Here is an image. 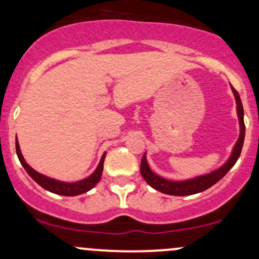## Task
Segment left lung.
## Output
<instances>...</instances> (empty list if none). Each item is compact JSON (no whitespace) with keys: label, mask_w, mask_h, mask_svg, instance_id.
Returning <instances> with one entry per match:
<instances>
[{"label":"left lung","mask_w":259,"mask_h":259,"mask_svg":"<svg viewBox=\"0 0 259 259\" xmlns=\"http://www.w3.org/2000/svg\"><path fill=\"white\" fill-rule=\"evenodd\" d=\"M233 96L236 100V111H237L238 124H240V136L238 140L236 141L235 146H233L232 152H231L230 157L227 160L222 164L219 168L213 169L210 173H205L201 175H196V177L189 178L184 180H170L165 179V178L160 177V175L155 174L149 166L148 160H147V154L144 153L143 158L141 162V175L143 179L146 180L147 184L151 185L153 189L160 191L163 194H168V195L174 196H188L194 195V194L201 193V191L206 190V189L212 186L213 184L219 182L221 178H224L227 174V171L235 165L237 159L240 158L242 146H243L244 141V121H243V106H242L241 97L238 95L237 91L231 86Z\"/></svg>","instance_id":"1"}]
</instances>
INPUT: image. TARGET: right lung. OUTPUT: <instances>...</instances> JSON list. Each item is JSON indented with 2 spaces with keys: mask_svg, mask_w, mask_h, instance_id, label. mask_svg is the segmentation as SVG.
I'll list each match as a JSON object with an SVG mask.
<instances>
[{
  "mask_svg": "<svg viewBox=\"0 0 259 259\" xmlns=\"http://www.w3.org/2000/svg\"><path fill=\"white\" fill-rule=\"evenodd\" d=\"M16 152H17L19 162H21L22 165H23V168L26 169V171L28 173L29 177L32 178L37 184H39L41 188L51 191V193L58 194V195H64V196H76V195H80V194L86 193V191L91 190V189H93L94 186L100 182V179H101L102 170H104V160H105V157H106V152H105L104 154H102L101 159H100V163L99 165H97V168L94 170V173L89 175L88 178H85V179H81V180H77V182L69 183V182H62V180L54 179V178H51V177H47V175L41 174L39 171L35 170V169H33L32 166L26 162L23 154H22L17 137H16Z\"/></svg>",
  "mask_w": 259,
  "mask_h": 259,
  "instance_id": "right-lung-1",
  "label": "right lung"
}]
</instances>
